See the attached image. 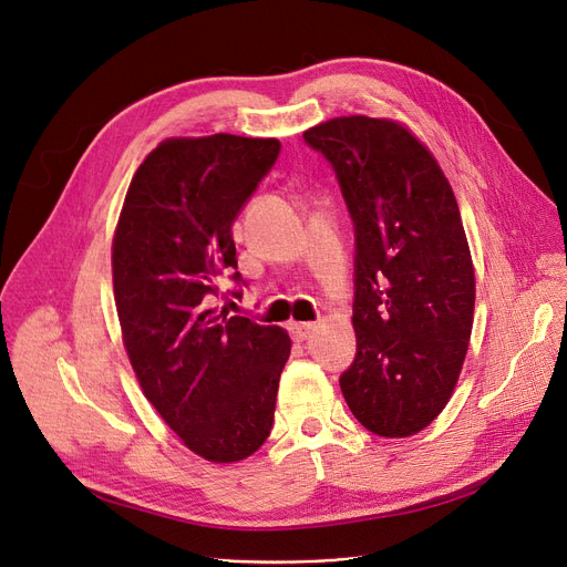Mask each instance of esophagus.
Here are the masks:
<instances>
[{"instance_id": "1", "label": "esophagus", "mask_w": 567, "mask_h": 567, "mask_svg": "<svg viewBox=\"0 0 567 567\" xmlns=\"http://www.w3.org/2000/svg\"><path fill=\"white\" fill-rule=\"evenodd\" d=\"M290 331L295 341H307L316 331V322H290Z\"/></svg>"}]
</instances>
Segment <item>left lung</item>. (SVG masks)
Returning a JSON list of instances; mask_svg holds the SVG:
<instances>
[{"instance_id":"left-lung-1","label":"left lung","mask_w":567,"mask_h":567,"mask_svg":"<svg viewBox=\"0 0 567 567\" xmlns=\"http://www.w3.org/2000/svg\"><path fill=\"white\" fill-rule=\"evenodd\" d=\"M305 140L334 166L357 233L343 398L373 435H416L451 401L472 339L476 277L455 194L401 121L339 116Z\"/></svg>"}]
</instances>
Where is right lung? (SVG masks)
<instances>
[{
    "instance_id": "1",
    "label": "right lung",
    "mask_w": 567,
    "mask_h": 567,
    "mask_svg": "<svg viewBox=\"0 0 567 567\" xmlns=\"http://www.w3.org/2000/svg\"><path fill=\"white\" fill-rule=\"evenodd\" d=\"M279 140L169 137L130 181L112 240L114 302L132 371L178 440L215 464L270 437L288 331L208 307L238 268L233 219ZM233 279H240L236 272Z\"/></svg>"
}]
</instances>
